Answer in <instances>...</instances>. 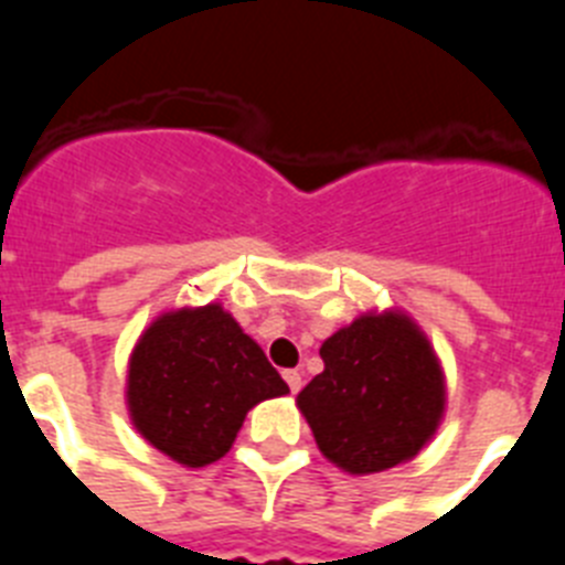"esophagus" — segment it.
<instances>
[{
	"label": "esophagus",
	"mask_w": 565,
	"mask_h": 565,
	"mask_svg": "<svg viewBox=\"0 0 565 565\" xmlns=\"http://www.w3.org/2000/svg\"><path fill=\"white\" fill-rule=\"evenodd\" d=\"M288 382V387H291V393H299V387H302V373L299 371H286L282 373Z\"/></svg>",
	"instance_id": "esophagus-1"
}]
</instances>
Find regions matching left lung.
Returning a JSON list of instances; mask_svg holds the SVG:
<instances>
[{
	"mask_svg": "<svg viewBox=\"0 0 565 565\" xmlns=\"http://www.w3.org/2000/svg\"><path fill=\"white\" fill-rule=\"evenodd\" d=\"M326 371L299 391L319 452L351 476L407 463L447 411L441 359L411 313L364 311L319 348Z\"/></svg>",
	"mask_w": 565,
	"mask_h": 565,
	"instance_id": "8db88e82",
	"label": "left lung"
}]
</instances>
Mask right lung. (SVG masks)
<instances>
[{
    "mask_svg": "<svg viewBox=\"0 0 565 565\" xmlns=\"http://www.w3.org/2000/svg\"><path fill=\"white\" fill-rule=\"evenodd\" d=\"M286 393L263 348L221 302L163 311L129 353V422L189 469L226 456L254 404Z\"/></svg>",
    "mask_w": 565,
    "mask_h": 565,
    "instance_id": "add662e5",
    "label": "right lung"
}]
</instances>
